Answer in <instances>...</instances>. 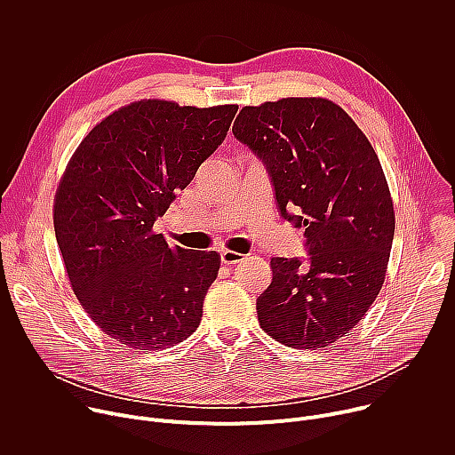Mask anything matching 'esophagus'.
Listing matches in <instances>:
<instances>
[{
  "label": "esophagus",
  "mask_w": 455,
  "mask_h": 455,
  "mask_svg": "<svg viewBox=\"0 0 455 455\" xmlns=\"http://www.w3.org/2000/svg\"><path fill=\"white\" fill-rule=\"evenodd\" d=\"M243 259H244V255L239 253V251H234V250H223L221 251V263L227 265V267H234V265L241 263Z\"/></svg>",
  "instance_id": "obj_1"
}]
</instances>
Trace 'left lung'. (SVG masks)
Wrapping results in <instances>:
<instances>
[{
	"instance_id": "left-lung-1",
	"label": "left lung",
	"mask_w": 455,
	"mask_h": 455,
	"mask_svg": "<svg viewBox=\"0 0 455 455\" xmlns=\"http://www.w3.org/2000/svg\"><path fill=\"white\" fill-rule=\"evenodd\" d=\"M232 133L265 164L281 216L304 228L307 248L306 259L272 257L259 323L297 349L347 337L381 290L395 237L372 146L340 106L320 97L244 106Z\"/></svg>"
}]
</instances>
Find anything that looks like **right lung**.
I'll list each match as a JSON object with an SVG mask.
<instances>
[{"mask_svg": "<svg viewBox=\"0 0 455 455\" xmlns=\"http://www.w3.org/2000/svg\"><path fill=\"white\" fill-rule=\"evenodd\" d=\"M237 106L139 100L97 124L59 183L53 228L81 306L118 344L156 351L200 326L216 251L169 246L155 223L221 146Z\"/></svg>", "mask_w": 455, "mask_h": 455, "instance_id": "1", "label": "right lung"}]
</instances>
